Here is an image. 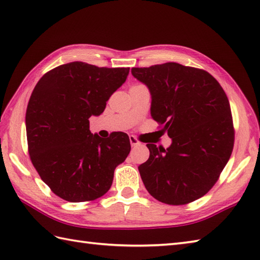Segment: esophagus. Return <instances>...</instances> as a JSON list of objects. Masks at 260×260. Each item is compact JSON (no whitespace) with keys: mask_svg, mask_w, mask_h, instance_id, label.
Here are the masks:
<instances>
[{"mask_svg":"<svg viewBox=\"0 0 260 260\" xmlns=\"http://www.w3.org/2000/svg\"><path fill=\"white\" fill-rule=\"evenodd\" d=\"M129 142H131V145L132 146H137V145H140L141 143H140V141L136 139L135 136H133V135H131L129 136Z\"/></svg>","mask_w":260,"mask_h":260,"instance_id":"esophagus-1","label":"esophagus"}]
</instances>
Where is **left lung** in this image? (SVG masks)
<instances>
[{
	"label": "left lung",
	"mask_w": 260,
	"mask_h": 260,
	"mask_svg": "<svg viewBox=\"0 0 260 260\" xmlns=\"http://www.w3.org/2000/svg\"><path fill=\"white\" fill-rule=\"evenodd\" d=\"M151 92V116L172 144H146L150 157L139 171L148 193L172 206L203 197L233 153L235 129L222 87L206 70L176 62L132 68Z\"/></svg>",
	"instance_id": "obj_1"
}]
</instances>
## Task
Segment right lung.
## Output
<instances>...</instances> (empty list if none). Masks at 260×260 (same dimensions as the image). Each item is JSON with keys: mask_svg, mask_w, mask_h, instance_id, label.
<instances>
[{"mask_svg": "<svg viewBox=\"0 0 260 260\" xmlns=\"http://www.w3.org/2000/svg\"><path fill=\"white\" fill-rule=\"evenodd\" d=\"M129 68L61 64L41 77L26 107L27 148L33 167L54 194L69 202L92 201L106 193L114 171L131 151L123 132L102 139L89 131Z\"/></svg>", "mask_w": 260, "mask_h": 260, "instance_id": "right-lung-1", "label": "right lung"}]
</instances>
